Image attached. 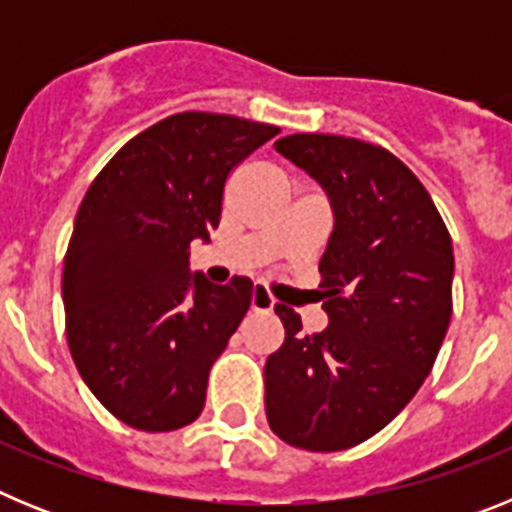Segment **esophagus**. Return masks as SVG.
<instances>
[{
    "instance_id": "obj_1",
    "label": "esophagus",
    "mask_w": 512,
    "mask_h": 512,
    "mask_svg": "<svg viewBox=\"0 0 512 512\" xmlns=\"http://www.w3.org/2000/svg\"><path fill=\"white\" fill-rule=\"evenodd\" d=\"M251 310L256 312H266V310H274V297L266 292L261 284H256L253 287V295H251Z\"/></svg>"
}]
</instances>
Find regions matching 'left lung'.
I'll use <instances>...</instances> for the list:
<instances>
[{
	"label": "left lung",
	"instance_id": "left-lung-1",
	"mask_svg": "<svg viewBox=\"0 0 512 512\" xmlns=\"http://www.w3.org/2000/svg\"><path fill=\"white\" fill-rule=\"evenodd\" d=\"M328 192L336 228L320 259L328 328L302 333L277 305L284 343L266 359V420L284 443L343 451L382 431L431 372L451 320L454 248L418 176L359 138L274 143Z\"/></svg>",
	"mask_w": 512,
	"mask_h": 512
}]
</instances>
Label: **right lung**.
<instances>
[{"label":"right lung","instance_id":"add662e5","mask_svg":"<svg viewBox=\"0 0 512 512\" xmlns=\"http://www.w3.org/2000/svg\"><path fill=\"white\" fill-rule=\"evenodd\" d=\"M279 128L179 112L128 140L87 189L63 259L66 338L81 379L130 428L200 418L207 377L253 284L189 274V243L220 225L230 171Z\"/></svg>","mask_w":512,"mask_h":512}]
</instances>
